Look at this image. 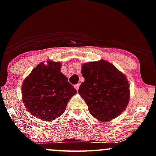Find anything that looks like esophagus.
I'll list each match as a JSON object with an SVG mask.
<instances>
[{
    "label": "esophagus",
    "instance_id": "1",
    "mask_svg": "<svg viewBox=\"0 0 156 156\" xmlns=\"http://www.w3.org/2000/svg\"><path fill=\"white\" fill-rule=\"evenodd\" d=\"M79 86H80V84H75V89H76L77 90H78V88H79Z\"/></svg>",
    "mask_w": 156,
    "mask_h": 156
}]
</instances>
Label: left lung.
I'll return each instance as SVG.
<instances>
[{
    "instance_id": "left-lung-1",
    "label": "left lung",
    "mask_w": 156,
    "mask_h": 156,
    "mask_svg": "<svg viewBox=\"0 0 156 156\" xmlns=\"http://www.w3.org/2000/svg\"><path fill=\"white\" fill-rule=\"evenodd\" d=\"M84 81L78 89L89 112L100 122H108L125 111L130 90L126 76L106 60L82 66Z\"/></svg>"
}]
</instances>
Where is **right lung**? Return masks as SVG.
<instances>
[{"mask_svg":"<svg viewBox=\"0 0 156 156\" xmlns=\"http://www.w3.org/2000/svg\"><path fill=\"white\" fill-rule=\"evenodd\" d=\"M60 62H41L25 79L22 87L23 101L28 111L45 121L63 114L71 97L77 93L60 72Z\"/></svg>","mask_w":156,"mask_h":156,"instance_id":"add662e5","label":"right lung"}]
</instances>
